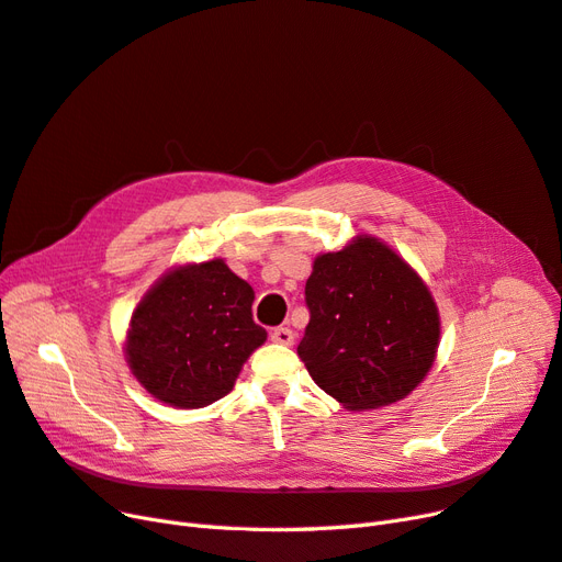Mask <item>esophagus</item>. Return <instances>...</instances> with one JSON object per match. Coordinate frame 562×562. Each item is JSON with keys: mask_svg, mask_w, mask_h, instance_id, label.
I'll use <instances>...</instances> for the list:
<instances>
[{"mask_svg": "<svg viewBox=\"0 0 562 562\" xmlns=\"http://www.w3.org/2000/svg\"><path fill=\"white\" fill-rule=\"evenodd\" d=\"M271 342H277V345H293V339H295V335H293V330L291 328H285V326H279V328H274L271 330Z\"/></svg>", "mask_w": 562, "mask_h": 562, "instance_id": "esophagus-1", "label": "esophagus"}]
</instances>
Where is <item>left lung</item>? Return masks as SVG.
<instances>
[{"label":"left lung","instance_id":"8db88e82","mask_svg":"<svg viewBox=\"0 0 562 562\" xmlns=\"http://www.w3.org/2000/svg\"><path fill=\"white\" fill-rule=\"evenodd\" d=\"M304 302L310 326L297 353L347 411L396 403L427 378L440 337L436 302L375 236L318 255Z\"/></svg>","mask_w":562,"mask_h":562}]
</instances>
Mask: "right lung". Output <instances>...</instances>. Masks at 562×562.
Returning <instances> with one entry per match:
<instances>
[{"label":"right lung","instance_id":"right-lung-1","mask_svg":"<svg viewBox=\"0 0 562 562\" xmlns=\"http://www.w3.org/2000/svg\"><path fill=\"white\" fill-rule=\"evenodd\" d=\"M252 288L223 260L178 267L138 304L126 339L133 375L173 407L227 396L267 330L252 321Z\"/></svg>","mask_w":562,"mask_h":562}]
</instances>
